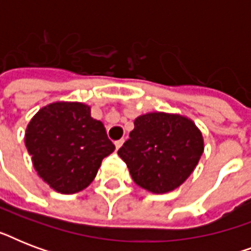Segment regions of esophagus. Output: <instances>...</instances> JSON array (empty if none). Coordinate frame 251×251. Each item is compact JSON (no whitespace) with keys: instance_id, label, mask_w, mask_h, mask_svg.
<instances>
[{"instance_id":"obj_1","label":"esophagus","mask_w":251,"mask_h":251,"mask_svg":"<svg viewBox=\"0 0 251 251\" xmlns=\"http://www.w3.org/2000/svg\"><path fill=\"white\" fill-rule=\"evenodd\" d=\"M124 142H125V141H124V139H118V141H116V142H114V146H116V149H120V147H121V146L122 145H124Z\"/></svg>"}]
</instances>
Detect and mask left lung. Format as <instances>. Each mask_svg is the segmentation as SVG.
<instances>
[{
  "instance_id": "1",
  "label": "left lung",
  "mask_w": 251,
  "mask_h": 251,
  "mask_svg": "<svg viewBox=\"0 0 251 251\" xmlns=\"http://www.w3.org/2000/svg\"><path fill=\"white\" fill-rule=\"evenodd\" d=\"M204 150L202 131L186 116L150 112L134 120L118 155L138 186L164 194L181 186L198 165Z\"/></svg>"
}]
</instances>
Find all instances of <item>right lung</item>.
<instances>
[{
  "mask_svg": "<svg viewBox=\"0 0 251 251\" xmlns=\"http://www.w3.org/2000/svg\"><path fill=\"white\" fill-rule=\"evenodd\" d=\"M25 143L37 175L61 194L86 189L116 149L91 106L78 101L43 106L27 125Z\"/></svg>",
  "mask_w": 251,
  "mask_h": 251,
  "instance_id": "add662e5",
  "label": "right lung"
}]
</instances>
